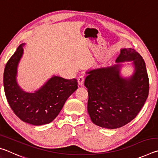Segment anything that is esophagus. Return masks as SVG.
Here are the masks:
<instances>
[{
	"mask_svg": "<svg viewBox=\"0 0 158 158\" xmlns=\"http://www.w3.org/2000/svg\"><path fill=\"white\" fill-rule=\"evenodd\" d=\"M84 76L81 75L78 78V84L80 85H82L83 84H84Z\"/></svg>",
	"mask_w": 158,
	"mask_h": 158,
	"instance_id": "34e87169",
	"label": "esophagus"
}]
</instances>
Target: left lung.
<instances>
[{
    "mask_svg": "<svg viewBox=\"0 0 158 158\" xmlns=\"http://www.w3.org/2000/svg\"><path fill=\"white\" fill-rule=\"evenodd\" d=\"M132 60L135 71L129 79L120 75V65L95 69L87 73L88 112L98 126L116 129L135 118L143 107L149 92L146 64L136 50L121 49L116 62Z\"/></svg>",
    "mask_w": 158,
    "mask_h": 158,
    "instance_id": "obj_1",
    "label": "left lung"
}]
</instances>
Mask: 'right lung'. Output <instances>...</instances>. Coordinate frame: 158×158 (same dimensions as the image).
Here are the masks:
<instances>
[{"label": "right lung", "instance_id": "add662e5", "mask_svg": "<svg viewBox=\"0 0 158 158\" xmlns=\"http://www.w3.org/2000/svg\"><path fill=\"white\" fill-rule=\"evenodd\" d=\"M23 46V44L19 46L5 65V94L12 110L21 121L34 125L48 124L56 118L67 99L77 89L78 82L76 79L54 76L34 93L23 91L16 80Z\"/></svg>", "mask_w": 158, "mask_h": 158}]
</instances>
